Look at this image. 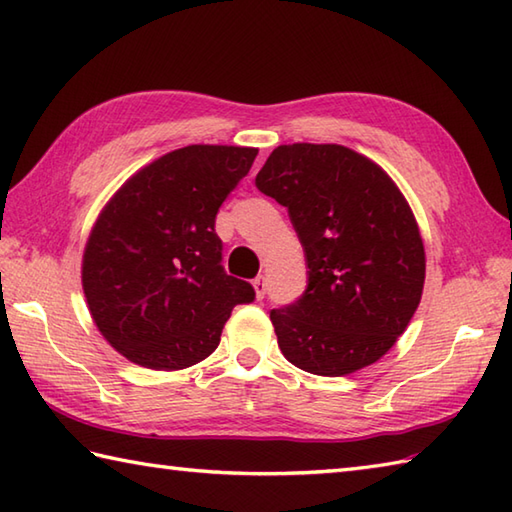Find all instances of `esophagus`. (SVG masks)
I'll list each match as a JSON object with an SVG mask.
<instances>
[{"mask_svg":"<svg viewBox=\"0 0 512 512\" xmlns=\"http://www.w3.org/2000/svg\"><path fill=\"white\" fill-rule=\"evenodd\" d=\"M253 288H255L257 299H264V297H266V279H264V277H257V279L253 281Z\"/></svg>","mask_w":512,"mask_h":512,"instance_id":"esophagus-1","label":"esophagus"}]
</instances>
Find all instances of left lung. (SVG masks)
<instances>
[{
	"label": "left lung",
	"mask_w": 512,
	"mask_h": 512,
	"mask_svg": "<svg viewBox=\"0 0 512 512\" xmlns=\"http://www.w3.org/2000/svg\"><path fill=\"white\" fill-rule=\"evenodd\" d=\"M286 206L308 286L270 310L288 361L345 376L385 356L416 312L424 246L405 195L376 162L343 145H281L255 178Z\"/></svg>",
	"instance_id": "left-lung-1"
}]
</instances>
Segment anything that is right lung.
Masks as SVG:
<instances>
[{
    "label": "right lung",
    "instance_id": "right-lung-1",
    "mask_svg": "<svg viewBox=\"0 0 512 512\" xmlns=\"http://www.w3.org/2000/svg\"><path fill=\"white\" fill-rule=\"evenodd\" d=\"M257 149L189 145L134 173L105 204L83 253V292L96 328L127 361L184 369L220 345L239 303L255 299L226 275L215 215Z\"/></svg>",
    "mask_w": 512,
    "mask_h": 512
}]
</instances>
